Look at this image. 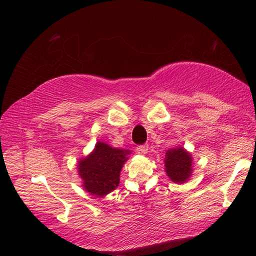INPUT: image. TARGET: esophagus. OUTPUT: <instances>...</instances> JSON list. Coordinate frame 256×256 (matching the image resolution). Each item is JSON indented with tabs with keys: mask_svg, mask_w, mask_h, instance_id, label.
<instances>
[{
	"mask_svg": "<svg viewBox=\"0 0 256 256\" xmlns=\"http://www.w3.org/2000/svg\"><path fill=\"white\" fill-rule=\"evenodd\" d=\"M148 149H149L148 144H141V146H139V147H138V150H139V152H141V154H147Z\"/></svg>",
	"mask_w": 256,
	"mask_h": 256,
	"instance_id": "34e87169",
	"label": "esophagus"
}]
</instances>
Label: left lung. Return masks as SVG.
<instances>
[{
    "label": "left lung",
    "instance_id": "left-lung-1",
    "mask_svg": "<svg viewBox=\"0 0 256 256\" xmlns=\"http://www.w3.org/2000/svg\"><path fill=\"white\" fill-rule=\"evenodd\" d=\"M164 163L166 174L176 184H184L192 176V157L184 147L168 150Z\"/></svg>",
    "mask_w": 256,
    "mask_h": 256
}]
</instances>
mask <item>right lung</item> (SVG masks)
Masks as SVG:
<instances>
[{
	"label": "right lung",
	"mask_w": 256,
	"mask_h": 256,
	"mask_svg": "<svg viewBox=\"0 0 256 256\" xmlns=\"http://www.w3.org/2000/svg\"><path fill=\"white\" fill-rule=\"evenodd\" d=\"M131 154L130 150L112 148L96 142L94 149L78 162V174L83 188L96 197L106 196L120 184V170Z\"/></svg>",
	"instance_id": "right-lung-1"
}]
</instances>
